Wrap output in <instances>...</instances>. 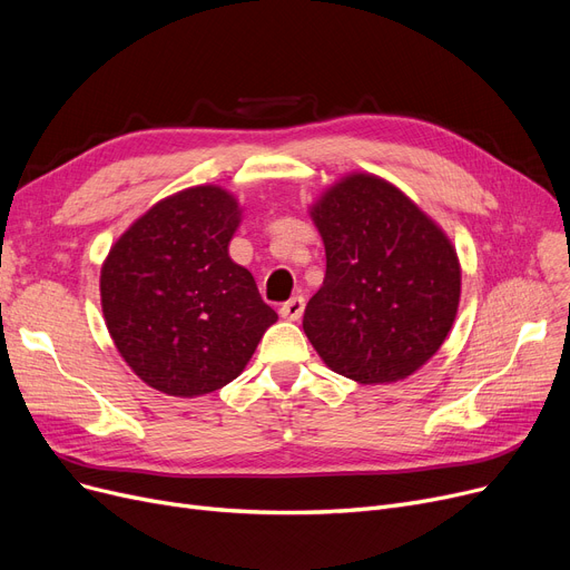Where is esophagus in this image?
Instances as JSON below:
<instances>
[{"instance_id":"esophagus-1","label":"esophagus","mask_w":570,"mask_h":570,"mask_svg":"<svg viewBox=\"0 0 570 570\" xmlns=\"http://www.w3.org/2000/svg\"><path fill=\"white\" fill-rule=\"evenodd\" d=\"M303 312H305V297H301V295L291 297L288 303H284V305L279 307V314H282V318H286V321H301V318H303Z\"/></svg>"}]
</instances>
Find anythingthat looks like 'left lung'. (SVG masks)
Segmentation results:
<instances>
[{"mask_svg": "<svg viewBox=\"0 0 570 570\" xmlns=\"http://www.w3.org/2000/svg\"><path fill=\"white\" fill-rule=\"evenodd\" d=\"M325 279L303 327L321 361L365 385L421 370L451 333L462 269L448 235L404 191L351 173L309 207Z\"/></svg>", "mask_w": 570, "mask_h": 570, "instance_id": "1", "label": "left lung"}]
</instances>
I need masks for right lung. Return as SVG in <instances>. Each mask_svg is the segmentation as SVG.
Returning <instances> with one entry per match:
<instances>
[{
    "instance_id": "obj_1",
    "label": "right lung",
    "mask_w": 570,
    "mask_h": 570,
    "mask_svg": "<svg viewBox=\"0 0 570 570\" xmlns=\"http://www.w3.org/2000/svg\"><path fill=\"white\" fill-rule=\"evenodd\" d=\"M217 185L177 191L147 209L101 265V309L125 363L173 397L215 393L239 376L277 312L228 256L239 226Z\"/></svg>"
}]
</instances>
